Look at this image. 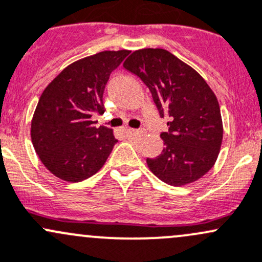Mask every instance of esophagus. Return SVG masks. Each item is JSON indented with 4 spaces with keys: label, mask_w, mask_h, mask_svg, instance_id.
Segmentation results:
<instances>
[{
    "label": "esophagus",
    "mask_w": 262,
    "mask_h": 262,
    "mask_svg": "<svg viewBox=\"0 0 262 262\" xmlns=\"http://www.w3.org/2000/svg\"><path fill=\"white\" fill-rule=\"evenodd\" d=\"M126 133H128L129 137H138V138L144 136V132L137 130V129H128V132H126Z\"/></svg>",
    "instance_id": "esophagus-1"
}]
</instances>
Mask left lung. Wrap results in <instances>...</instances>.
I'll use <instances>...</instances> for the list:
<instances>
[{"mask_svg": "<svg viewBox=\"0 0 262 262\" xmlns=\"http://www.w3.org/2000/svg\"><path fill=\"white\" fill-rule=\"evenodd\" d=\"M124 68L148 86L161 118L168 120L162 153L147 158L149 169L170 186L192 183L213 167L224 128L216 95L205 79L164 49H142Z\"/></svg>", "mask_w": 262, "mask_h": 262, "instance_id": "obj_1", "label": "left lung"}]
</instances>
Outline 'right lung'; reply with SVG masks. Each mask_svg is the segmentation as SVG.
<instances>
[{"mask_svg":"<svg viewBox=\"0 0 262 262\" xmlns=\"http://www.w3.org/2000/svg\"><path fill=\"white\" fill-rule=\"evenodd\" d=\"M128 50L101 51L65 68L41 94L31 122L38 158L54 176L80 182L95 174L118 142L113 129L94 126L103 114V94L112 71Z\"/></svg>","mask_w":262,"mask_h":262,"instance_id":"1","label":"right lung"}]
</instances>
